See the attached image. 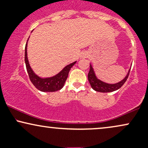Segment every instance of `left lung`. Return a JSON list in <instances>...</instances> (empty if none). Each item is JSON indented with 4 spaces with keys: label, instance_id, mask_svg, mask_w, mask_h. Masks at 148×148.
Here are the masks:
<instances>
[{
    "label": "left lung",
    "instance_id": "obj_1",
    "mask_svg": "<svg viewBox=\"0 0 148 148\" xmlns=\"http://www.w3.org/2000/svg\"><path fill=\"white\" fill-rule=\"evenodd\" d=\"M130 72V69L129 70L128 74L125 76V79L122 80L121 81L117 83V84H109L103 82L101 80L98 79L95 76L91 64H90V71L88 74V78L91 87L93 90H95V91L100 92H110L117 90H118L119 88H120L123 86L124 84L126 82L127 78H128Z\"/></svg>",
    "mask_w": 148,
    "mask_h": 148
}]
</instances>
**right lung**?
<instances>
[{
    "mask_svg": "<svg viewBox=\"0 0 148 148\" xmlns=\"http://www.w3.org/2000/svg\"><path fill=\"white\" fill-rule=\"evenodd\" d=\"M27 44H28V41L26 42L25 47V63L26 66L27 72H28V76H29L32 84L35 86L37 89L42 92H56L62 89L67 79L69 70L72 68V66L76 63V61L66 66L61 72L56 76L42 79L36 75L30 67L28 57H27Z\"/></svg>",
    "mask_w": 148,
    "mask_h": 148,
    "instance_id": "right-lung-1",
    "label": "right lung"
}]
</instances>
